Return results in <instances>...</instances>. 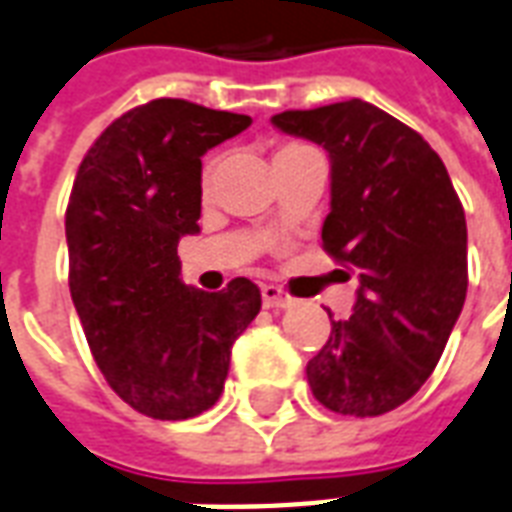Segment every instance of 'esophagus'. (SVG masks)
<instances>
[{"label":"esophagus","mask_w":512,"mask_h":512,"mask_svg":"<svg viewBox=\"0 0 512 512\" xmlns=\"http://www.w3.org/2000/svg\"><path fill=\"white\" fill-rule=\"evenodd\" d=\"M263 306L265 308H290L295 300L282 290V287H276V284H263Z\"/></svg>","instance_id":"1"}]
</instances>
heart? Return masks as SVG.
<instances>
[{"label":"heart","instance_id":"obj_1","mask_svg":"<svg viewBox=\"0 0 512 512\" xmlns=\"http://www.w3.org/2000/svg\"><path fill=\"white\" fill-rule=\"evenodd\" d=\"M303 158H319V152L303 142H282L276 150H273V166L303 161ZM214 169H217V158H209V161L204 163V169H201V190H204V195L212 190Z\"/></svg>","mask_w":512,"mask_h":512}]
</instances>
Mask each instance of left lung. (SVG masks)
Wrapping results in <instances>:
<instances>
[{
  "instance_id": "1",
  "label": "left lung",
  "mask_w": 512,
  "mask_h": 512,
  "mask_svg": "<svg viewBox=\"0 0 512 512\" xmlns=\"http://www.w3.org/2000/svg\"><path fill=\"white\" fill-rule=\"evenodd\" d=\"M273 126L330 155L322 247L360 279L351 317L333 319L308 360V386L343 416L395 411L432 376L462 314V201L424 136L368 101L287 109Z\"/></svg>"
}]
</instances>
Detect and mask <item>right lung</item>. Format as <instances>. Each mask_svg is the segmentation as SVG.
<instances>
[{
    "mask_svg": "<svg viewBox=\"0 0 512 512\" xmlns=\"http://www.w3.org/2000/svg\"><path fill=\"white\" fill-rule=\"evenodd\" d=\"M252 123L155 99L109 123L85 152L66 206L69 292L99 370L134 411L161 421L209 411L230 349L260 311L257 284L185 287L177 244L198 233L201 155Z\"/></svg>",
    "mask_w": 512,
    "mask_h": 512,
    "instance_id": "add662e5",
    "label": "right lung"
}]
</instances>
